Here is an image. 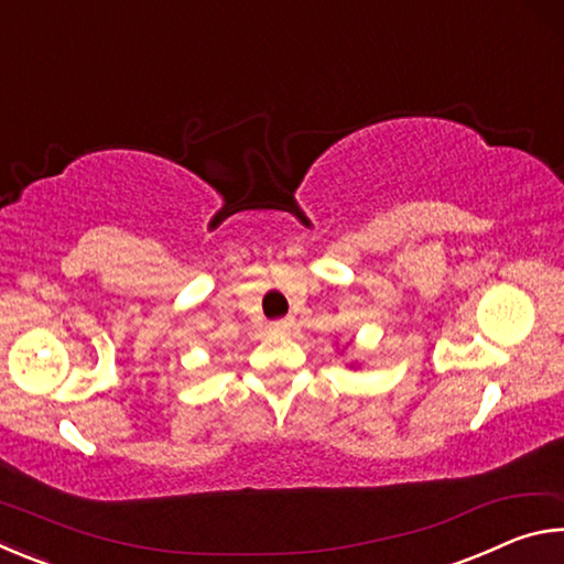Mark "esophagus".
Masks as SVG:
<instances>
[{"label": "esophagus", "instance_id": "1", "mask_svg": "<svg viewBox=\"0 0 564 564\" xmlns=\"http://www.w3.org/2000/svg\"><path fill=\"white\" fill-rule=\"evenodd\" d=\"M291 326H293V318L289 316V318H275V321H271V333H289L291 330Z\"/></svg>", "mask_w": 564, "mask_h": 564}]
</instances>
